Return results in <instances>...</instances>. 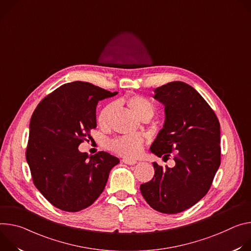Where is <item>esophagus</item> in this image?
<instances>
[{
    "instance_id": "1",
    "label": "esophagus",
    "mask_w": 251,
    "mask_h": 251,
    "mask_svg": "<svg viewBox=\"0 0 251 251\" xmlns=\"http://www.w3.org/2000/svg\"><path fill=\"white\" fill-rule=\"evenodd\" d=\"M123 162L126 163V164L132 165V164H135L137 161L134 160V159H130V158H124V159H123Z\"/></svg>"
}]
</instances>
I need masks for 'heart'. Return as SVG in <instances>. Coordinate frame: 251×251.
<instances>
[{
  "label": "heart",
  "mask_w": 251,
  "mask_h": 251,
  "mask_svg": "<svg viewBox=\"0 0 251 251\" xmlns=\"http://www.w3.org/2000/svg\"><path fill=\"white\" fill-rule=\"evenodd\" d=\"M126 102L132 113L142 121H150L154 116V107L151 102L141 96L129 97ZM114 108L115 103H109L100 109L98 116V123L100 126L107 125ZM143 143V138L138 135H123L110 141L108 147L120 155L131 158L141 153Z\"/></svg>",
  "instance_id": "1"
}]
</instances>
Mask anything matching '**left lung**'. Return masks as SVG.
Listing matches in <instances>:
<instances>
[{
  "mask_svg": "<svg viewBox=\"0 0 251 251\" xmlns=\"http://www.w3.org/2000/svg\"><path fill=\"white\" fill-rule=\"evenodd\" d=\"M154 93L164 105L165 122L151 151L164 159L176 151V164L171 169L153 162L154 176L141 185V192L153 209L174 214L209 190L220 165V125L205 100L185 82L172 81Z\"/></svg>",
  "mask_w": 251,
  "mask_h": 251,
  "instance_id": "1",
  "label": "left lung"
}]
</instances>
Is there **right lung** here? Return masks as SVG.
Listing matches in <instances>:
<instances>
[{"label":"right lung","mask_w":251,"mask_h":251,"mask_svg":"<svg viewBox=\"0 0 251 251\" xmlns=\"http://www.w3.org/2000/svg\"><path fill=\"white\" fill-rule=\"evenodd\" d=\"M117 94L73 81L48 95L34 110L25 158L34 184L57 208L75 212L92 205L120 162L105 151L89 156L77 150L97 127L98 102Z\"/></svg>","instance_id":"right-lung-1"}]
</instances>
